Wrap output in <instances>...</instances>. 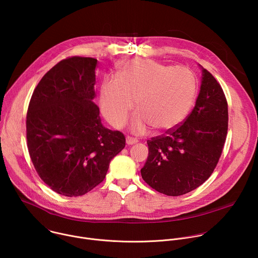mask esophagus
Returning a JSON list of instances; mask_svg holds the SVG:
<instances>
[{
    "label": "esophagus",
    "mask_w": 258,
    "mask_h": 258,
    "mask_svg": "<svg viewBox=\"0 0 258 258\" xmlns=\"http://www.w3.org/2000/svg\"><path fill=\"white\" fill-rule=\"evenodd\" d=\"M136 143H138V140H137V139H135V138H133V137H130V136L126 137V144H127V145H134V144H136Z\"/></svg>",
    "instance_id": "obj_1"
}]
</instances>
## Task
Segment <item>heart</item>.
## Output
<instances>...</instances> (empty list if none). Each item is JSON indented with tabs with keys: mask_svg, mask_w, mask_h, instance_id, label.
<instances>
[{
	"mask_svg": "<svg viewBox=\"0 0 258 258\" xmlns=\"http://www.w3.org/2000/svg\"><path fill=\"white\" fill-rule=\"evenodd\" d=\"M196 90V79L189 69L134 58L118 64L117 80L103 83L100 103L104 116L114 127L125 124L136 101L140 114L132 130L144 134L150 125L155 132H166L186 116Z\"/></svg>",
	"mask_w": 258,
	"mask_h": 258,
	"instance_id": "1",
	"label": "heart"
}]
</instances>
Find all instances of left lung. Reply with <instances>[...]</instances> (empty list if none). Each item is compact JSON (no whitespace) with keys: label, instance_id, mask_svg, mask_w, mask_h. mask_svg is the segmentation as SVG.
I'll return each instance as SVG.
<instances>
[{"label":"left lung","instance_id":"obj_1","mask_svg":"<svg viewBox=\"0 0 258 258\" xmlns=\"http://www.w3.org/2000/svg\"><path fill=\"white\" fill-rule=\"evenodd\" d=\"M228 102L211 73L202 68L200 93L192 112L165 134L147 141L143 179L167 196L187 194L211 175L228 134Z\"/></svg>","mask_w":258,"mask_h":258}]
</instances>
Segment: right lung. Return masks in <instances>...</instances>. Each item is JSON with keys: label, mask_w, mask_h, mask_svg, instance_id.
Here are the masks:
<instances>
[{"label": "right lung", "mask_w": 258, "mask_h": 258, "mask_svg": "<svg viewBox=\"0 0 258 258\" xmlns=\"http://www.w3.org/2000/svg\"><path fill=\"white\" fill-rule=\"evenodd\" d=\"M97 59L73 56L52 67L34 89L26 114L27 148L39 176L56 193L87 194L125 146L124 135L101 123Z\"/></svg>", "instance_id": "right-lung-1"}]
</instances>
